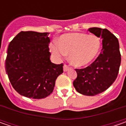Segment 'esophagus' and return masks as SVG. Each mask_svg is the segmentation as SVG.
Masks as SVG:
<instances>
[{
    "mask_svg": "<svg viewBox=\"0 0 126 126\" xmlns=\"http://www.w3.org/2000/svg\"><path fill=\"white\" fill-rule=\"evenodd\" d=\"M70 69V67H69V66L66 65V64H64V71H68Z\"/></svg>",
    "mask_w": 126,
    "mask_h": 126,
    "instance_id": "esophagus-1",
    "label": "esophagus"
}]
</instances>
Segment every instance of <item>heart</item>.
Instances as JSON below:
<instances>
[{"label": "heart", "mask_w": 126, "mask_h": 126, "mask_svg": "<svg viewBox=\"0 0 126 126\" xmlns=\"http://www.w3.org/2000/svg\"><path fill=\"white\" fill-rule=\"evenodd\" d=\"M101 41L94 35L84 33H71L60 38L59 43L51 46V51L57 57L69 55V62L74 66L81 67L90 64L99 54Z\"/></svg>", "instance_id": "b5f03b06"}]
</instances>
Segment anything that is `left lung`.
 I'll return each instance as SVG.
<instances>
[{"instance_id": "1", "label": "left lung", "mask_w": 126, "mask_h": 126, "mask_svg": "<svg viewBox=\"0 0 126 126\" xmlns=\"http://www.w3.org/2000/svg\"><path fill=\"white\" fill-rule=\"evenodd\" d=\"M90 33L102 38V49L97 58L84 69H76L77 78L73 85L78 93L87 96H94L108 89L119 74L121 53L117 38L107 30L93 27Z\"/></svg>"}]
</instances>
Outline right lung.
Wrapping results in <instances>:
<instances>
[{
	"label": "right lung",
	"mask_w": 126,
	"mask_h": 126,
	"mask_svg": "<svg viewBox=\"0 0 126 126\" xmlns=\"http://www.w3.org/2000/svg\"><path fill=\"white\" fill-rule=\"evenodd\" d=\"M49 33L21 32L9 44L5 69L13 88L19 94L42 99L52 93L63 64L52 63Z\"/></svg>",
	"instance_id": "add662e5"
}]
</instances>
